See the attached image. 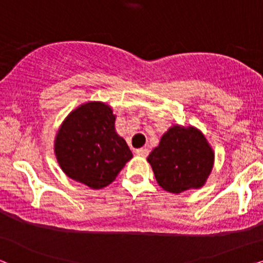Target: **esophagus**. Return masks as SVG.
I'll return each mask as SVG.
<instances>
[{
	"label": "esophagus",
	"instance_id": "34e87169",
	"mask_svg": "<svg viewBox=\"0 0 263 263\" xmlns=\"http://www.w3.org/2000/svg\"><path fill=\"white\" fill-rule=\"evenodd\" d=\"M136 154H137L138 156H142V157H146L149 154V149L146 148H139V149H136Z\"/></svg>",
	"mask_w": 263,
	"mask_h": 263
}]
</instances>
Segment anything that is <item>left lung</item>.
I'll return each instance as SVG.
<instances>
[{
	"instance_id": "left-lung-1",
	"label": "left lung",
	"mask_w": 263,
	"mask_h": 263,
	"mask_svg": "<svg viewBox=\"0 0 263 263\" xmlns=\"http://www.w3.org/2000/svg\"><path fill=\"white\" fill-rule=\"evenodd\" d=\"M157 184L170 194L179 195L204 186L213 167L215 153L201 129L189 125H173L149 154Z\"/></svg>"
}]
</instances>
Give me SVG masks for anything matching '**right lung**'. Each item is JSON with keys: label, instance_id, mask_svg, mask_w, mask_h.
<instances>
[{"label": "right lung", "instance_id": "obj_1", "mask_svg": "<svg viewBox=\"0 0 263 263\" xmlns=\"http://www.w3.org/2000/svg\"><path fill=\"white\" fill-rule=\"evenodd\" d=\"M115 120L113 108L101 101L82 103L65 118L54 153L66 176L96 190L113 183L134 156L118 135Z\"/></svg>", "mask_w": 263, "mask_h": 263}]
</instances>
